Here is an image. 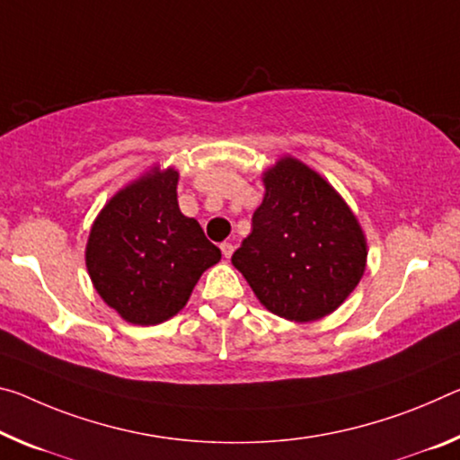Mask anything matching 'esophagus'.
Listing matches in <instances>:
<instances>
[{"label":"esophagus","instance_id":"obj_1","mask_svg":"<svg viewBox=\"0 0 460 460\" xmlns=\"http://www.w3.org/2000/svg\"><path fill=\"white\" fill-rule=\"evenodd\" d=\"M221 252H223V256H225V258H231V253H233V243H229V242H223V243H221Z\"/></svg>","mask_w":460,"mask_h":460}]
</instances>
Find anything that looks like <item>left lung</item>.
Here are the masks:
<instances>
[{
	"label": "left lung",
	"instance_id": "obj_1",
	"mask_svg": "<svg viewBox=\"0 0 460 460\" xmlns=\"http://www.w3.org/2000/svg\"><path fill=\"white\" fill-rule=\"evenodd\" d=\"M264 184L252 233L231 261L274 315L315 322L360 282L367 266L362 229L340 194L293 157L268 170Z\"/></svg>",
	"mask_w": 460,
	"mask_h": 460
}]
</instances>
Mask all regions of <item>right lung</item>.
I'll return each mask as SVG.
<instances>
[{"instance_id":"right-lung-1","label":"right lung","mask_w":460,"mask_h":460,"mask_svg":"<svg viewBox=\"0 0 460 460\" xmlns=\"http://www.w3.org/2000/svg\"><path fill=\"white\" fill-rule=\"evenodd\" d=\"M178 172L164 170L120 190L93 223L85 250L98 295L137 325L176 315L202 272L221 260L199 221L180 213Z\"/></svg>"}]
</instances>
